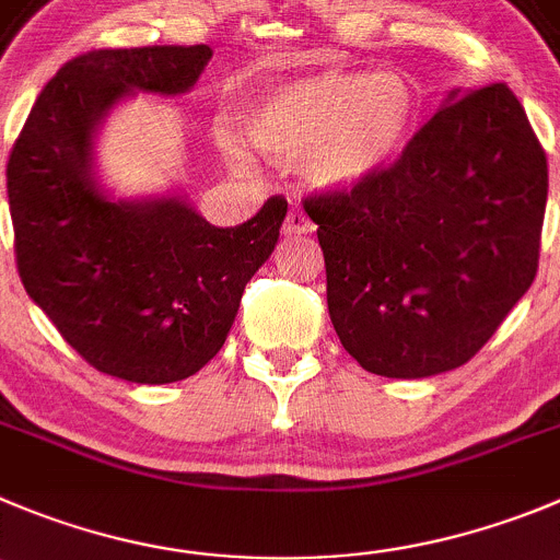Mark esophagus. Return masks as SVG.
Here are the masks:
<instances>
[{"label": "esophagus", "mask_w": 560, "mask_h": 560, "mask_svg": "<svg viewBox=\"0 0 560 560\" xmlns=\"http://www.w3.org/2000/svg\"><path fill=\"white\" fill-rule=\"evenodd\" d=\"M315 232V223L310 221L301 207H292L287 212V221H284V237H295V234H312Z\"/></svg>", "instance_id": "obj_1"}]
</instances>
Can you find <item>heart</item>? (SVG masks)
Here are the masks:
<instances>
[{
	"instance_id": "obj_1",
	"label": "heart",
	"mask_w": 560,
	"mask_h": 560,
	"mask_svg": "<svg viewBox=\"0 0 560 560\" xmlns=\"http://www.w3.org/2000/svg\"><path fill=\"white\" fill-rule=\"evenodd\" d=\"M420 121L415 82L395 71L320 68L265 88L248 104L245 135L276 162L301 160L306 179L328 192H351L389 171ZM223 154L248 156L232 135Z\"/></svg>"
}]
</instances>
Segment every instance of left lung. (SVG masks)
Listing matches in <instances>:
<instances>
[{
	"mask_svg": "<svg viewBox=\"0 0 560 560\" xmlns=\"http://www.w3.org/2000/svg\"><path fill=\"white\" fill-rule=\"evenodd\" d=\"M304 207L345 351L368 373L428 378L469 362L530 290L547 156L509 85L453 88L389 171Z\"/></svg>",
	"mask_w": 560,
	"mask_h": 560,
	"instance_id": "obj_1",
	"label": "left lung"
}]
</instances>
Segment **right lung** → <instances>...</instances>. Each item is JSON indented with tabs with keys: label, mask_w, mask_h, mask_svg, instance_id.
I'll return each instance as SVG.
<instances>
[{
	"label": "right lung",
	"mask_w": 560,
	"mask_h": 560,
	"mask_svg": "<svg viewBox=\"0 0 560 560\" xmlns=\"http://www.w3.org/2000/svg\"><path fill=\"white\" fill-rule=\"evenodd\" d=\"M209 57L201 44L68 60L8 160L21 284L88 364L132 384L190 378L221 351L287 215L276 196L250 221L218 229L185 196L115 198L98 182L96 135L115 104L182 96Z\"/></svg>",
	"instance_id": "right-lung-1"
}]
</instances>
